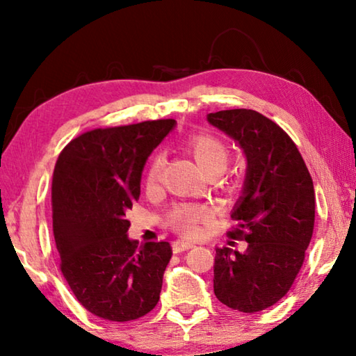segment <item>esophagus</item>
<instances>
[{"instance_id":"obj_1","label":"esophagus","mask_w":356,"mask_h":356,"mask_svg":"<svg viewBox=\"0 0 356 356\" xmlns=\"http://www.w3.org/2000/svg\"><path fill=\"white\" fill-rule=\"evenodd\" d=\"M193 246H195V245L190 243V242H184V240H176V242L172 243V251L174 252H182V251L193 248Z\"/></svg>"}]
</instances>
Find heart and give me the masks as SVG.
I'll return each instance as SVG.
<instances>
[{"label": "heart", "instance_id": "1", "mask_svg": "<svg viewBox=\"0 0 356 356\" xmlns=\"http://www.w3.org/2000/svg\"><path fill=\"white\" fill-rule=\"evenodd\" d=\"M188 149L204 171L216 176L225 171L229 161V149L225 143L212 135H196L188 141ZM166 166L163 154H159L150 163L147 172V188L155 190L161 182ZM209 218V210L202 206H182L171 213V226L184 236H196L197 225Z\"/></svg>", "mask_w": 356, "mask_h": 356}]
</instances>
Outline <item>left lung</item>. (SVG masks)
Returning a JSON list of instances; mask_svg holds the SVG:
<instances>
[{
  "mask_svg": "<svg viewBox=\"0 0 356 356\" xmlns=\"http://www.w3.org/2000/svg\"><path fill=\"white\" fill-rule=\"evenodd\" d=\"M207 120L246 156L242 196L231 213L236 227L229 231L231 238L245 240L246 248H216L213 291L232 309H267L292 287L311 242V174L291 136L264 114L240 108L210 113Z\"/></svg>",
  "mask_w": 356,
  "mask_h": 356,
  "instance_id": "left-lung-1",
  "label": "left lung"
}]
</instances>
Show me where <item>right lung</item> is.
<instances>
[{
	"instance_id": "right-lung-1",
	"label": "right lung",
	"mask_w": 356,
	"mask_h": 356,
	"mask_svg": "<svg viewBox=\"0 0 356 356\" xmlns=\"http://www.w3.org/2000/svg\"><path fill=\"white\" fill-rule=\"evenodd\" d=\"M174 127L160 119L95 129L58 156L51 209L61 272L84 308L106 321H135L160 300L171 245L129 238L127 212L149 155Z\"/></svg>"
}]
</instances>
